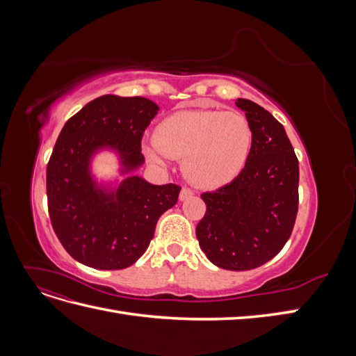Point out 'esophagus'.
Instances as JSON below:
<instances>
[{
	"label": "esophagus",
	"mask_w": 356,
	"mask_h": 356,
	"mask_svg": "<svg viewBox=\"0 0 356 356\" xmlns=\"http://www.w3.org/2000/svg\"><path fill=\"white\" fill-rule=\"evenodd\" d=\"M193 195H195V191H193L191 188L182 187V190H181V193H179V199H181V200H186L187 197H190V196H193Z\"/></svg>",
	"instance_id": "34e87169"
}]
</instances>
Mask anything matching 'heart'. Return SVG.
Listing matches in <instances>:
<instances>
[{
    "label": "heart",
    "instance_id": "1",
    "mask_svg": "<svg viewBox=\"0 0 356 356\" xmlns=\"http://www.w3.org/2000/svg\"><path fill=\"white\" fill-rule=\"evenodd\" d=\"M252 129L239 111L191 110L166 117L147 143V157L161 163L163 156L182 159V172L199 187L213 188L232 181L246 165Z\"/></svg>",
    "mask_w": 356,
    "mask_h": 356
}]
</instances>
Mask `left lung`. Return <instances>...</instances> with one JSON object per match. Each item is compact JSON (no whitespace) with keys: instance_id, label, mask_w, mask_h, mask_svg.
Wrapping results in <instances>:
<instances>
[{"instance_id":"left-lung-1","label":"left lung","mask_w":356,"mask_h":356,"mask_svg":"<svg viewBox=\"0 0 356 356\" xmlns=\"http://www.w3.org/2000/svg\"><path fill=\"white\" fill-rule=\"evenodd\" d=\"M252 129L245 168L230 184L200 196L207 212L196 236L208 260L225 270H251L281 252L298 211V159L284 126L250 101L238 99Z\"/></svg>"}]
</instances>
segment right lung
I'll list each match as a JSON object with an SVG mask.
<instances>
[{
  "label": "right lung",
  "instance_id": "obj_1",
  "mask_svg": "<svg viewBox=\"0 0 356 356\" xmlns=\"http://www.w3.org/2000/svg\"><path fill=\"white\" fill-rule=\"evenodd\" d=\"M157 111L141 96L104 95L74 114L58 136L47 163L49 215L62 246L84 266H132L147 251L160 215L178 200L177 184L153 186L135 175L106 191L90 177L92 156L106 147L120 156L123 172L141 166L143 135Z\"/></svg>",
  "mask_w": 356,
  "mask_h": 356
}]
</instances>
